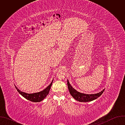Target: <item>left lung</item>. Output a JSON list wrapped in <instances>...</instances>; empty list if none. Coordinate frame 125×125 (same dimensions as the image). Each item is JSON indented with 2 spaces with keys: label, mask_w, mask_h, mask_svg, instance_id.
I'll return each mask as SVG.
<instances>
[{
  "label": "left lung",
  "mask_w": 125,
  "mask_h": 125,
  "mask_svg": "<svg viewBox=\"0 0 125 125\" xmlns=\"http://www.w3.org/2000/svg\"><path fill=\"white\" fill-rule=\"evenodd\" d=\"M67 84H68V87L69 89V91L71 95H72L74 99H75L76 100L80 102H83L92 101L93 100L96 99L102 94V93H103L105 90L104 88V90H103L101 92L97 94H88L81 93L77 91L76 90H75V89L70 84L68 80H67Z\"/></svg>",
  "instance_id": "8db88e82"
}]
</instances>
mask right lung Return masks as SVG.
Here are the masks:
<instances>
[{
    "instance_id": "right-lung-1",
    "label": "right lung",
    "mask_w": 125,
    "mask_h": 125,
    "mask_svg": "<svg viewBox=\"0 0 125 125\" xmlns=\"http://www.w3.org/2000/svg\"><path fill=\"white\" fill-rule=\"evenodd\" d=\"M53 83V80L51 82V83L47 86L46 87L44 90L43 91L38 92V93H33V94H27L24 92H22L21 91H20L16 85H15V88H16V90L18 92V93L24 97H25L26 99L27 100H29L31 101L32 102H38L42 101L43 99H44L46 96L48 94V93L49 92L50 89L51 87V86L52 84Z\"/></svg>"
}]
</instances>
